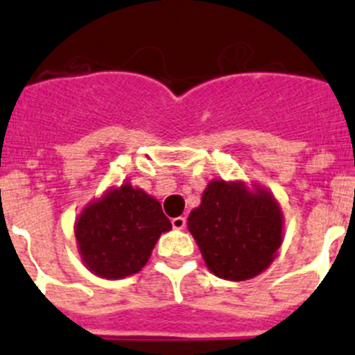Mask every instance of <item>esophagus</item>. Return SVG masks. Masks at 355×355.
<instances>
[{"label": "esophagus", "mask_w": 355, "mask_h": 355, "mask_svg": "<svg viewBox=\"0 0 355 355\" xmlns=\"http://www.w3.org/2000/svg\"><path fill=\"white\" fill-rule=\"evenodd\" d=\"M185 223H187V218L185 216H175L173 220H171V225H173V229H184Z\"/></svg>", "instance_id": "34e87169"}]
</instances>
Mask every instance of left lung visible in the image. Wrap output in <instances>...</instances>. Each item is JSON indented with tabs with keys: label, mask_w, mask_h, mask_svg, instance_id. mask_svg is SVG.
Returning a JSON list of instances; mask_svg holds the SVG:
<instances>
[{
	"label": "left lung",
	"mask_w": 355,
	"mask_h": 355,
	"mask_svg": "<svg viewBox=\"0 0 355 355\" xmlns=\"http://www.w3.org/2000/svg\"><path fill=\"white\" fill-rule=\"evenodd\" d=\"M187 225L206 267L227 281L263 272L283 243V213L274 196L244 182H209Z\"/></svg>",
	"instance_id": "obj_1"
}]
</instances>
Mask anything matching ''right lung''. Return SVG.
I'll return each instance as SVG.
<instances>
[{"instance_id": "right-lung-1", "label": "right lung", "mask_w": 355, "mask_h": 355, "mask_svg": "<svg viewBox=\"0 0 355 355\" xmlns=\"http://www.w3.org/2000/svg\"><path fill=\"white\" fill-rule=\"evenodd\" d=\"M170 229L159 201L126 182L86 206L74 234L86 269L105 279H121L142 270L156 241Z\"/></svg>"}]
</instances>
